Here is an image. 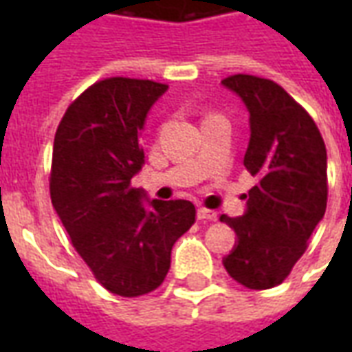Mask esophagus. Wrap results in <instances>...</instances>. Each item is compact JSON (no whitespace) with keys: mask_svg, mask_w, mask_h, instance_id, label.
<instances>
[{"mask_svg":"<svg viewBox=\"0 0 352 352\" xmlns=\"http://www.w3.org/2000/svg\"><path fill=\"white\" fill-rule=\"evenodd\" d=\"M198 219L199 221H217V213L206 207H199L198 209Z\"/></svg>","mask_w":352,"mask_h":352,"instance_id":"1","label":"esophagus"}]
</instances>
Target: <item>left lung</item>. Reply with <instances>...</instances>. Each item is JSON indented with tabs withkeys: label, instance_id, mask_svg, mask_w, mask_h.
<instances>
[{
	"label": "left lung",
	"instance_id": "8db88e82",
	"mask_svg": "<svg viewBox=\"0 0 352 352\" xmlns=\"http://www.w3.org/2000/svg\"><path fill=\"white\" fill-rule=\"evenodd\" d=\"M222 85L249 109L251 139L243 164L258 179L245 196L243 217L221 214L237 234L224 267L239 285L265 290L290 275L324 217V139L309 113L277 82L237 73Z\"/></svg>",
	"mask_w": 352,
	"mask_h": 352
}]
</instances>
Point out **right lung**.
<instances>
[{"instance_id": "right-lung-1", "label": "right lung", "mask_w": 352, "mask_h": 352, "mask_svg": "<svg viewBox=\"0 0 352 352\" xmlns=\"http://www.w3.org/2000/svg\"><path fill=\"white\" fill-rule=\"evenodd\" d=\"M168 85L109 77L88 87L58 124L50 199L75 251L109 292L138 298L160 287L171 249L196 222L186 199H153L131 186L145 164L146 113Z\"/></svg>"}]
</instances>
